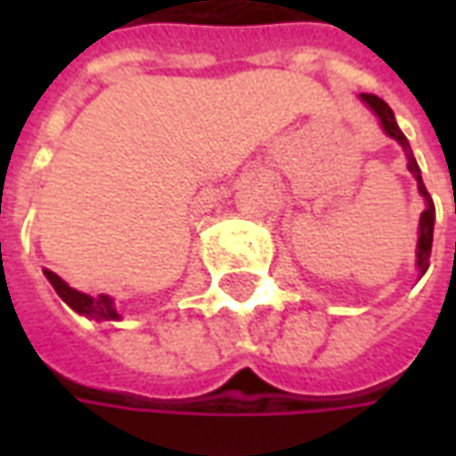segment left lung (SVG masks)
Wrapping results in <instances>:
<instances>
[{"label":"left lung","instance_id":"left-lung-1","mask_svg":"<svg viewBox=\"0 0 456 456\" xmlns=\"http://www.w3.org/2000/svg\"><path fill=\"white\" fill-rule=\"evenodd\" d=\"M362 102L376 114V119L381 124V129L386 131V136H391L403 146L405 151V159H408V170L412 173V178L418 180V192L425 200V209H422L420 215V224H418V248H415V266H418V273L425 276V271L430 266V251H432V232H435V205H432V198L428 188H425V183H422L420 175V166H418V160L412 156L411 143L405 139V134L398 126V121H395V114L388 104L383 102L381 97H376V94H362Z\"/></svg>","mask_w":456,"mask_h":456}]
</instances>
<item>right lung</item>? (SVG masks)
<instances>
[{
  "label": "right lung",
  "mask_w": 456,
  "mask_h": 456,
  "mask_svg": "<svg viewBox=\"0 0 456 456\" xmlns=\"http://www.w3.org/2000/svg\"><path fill=\"white\" fill-rule=\"evenodd\" d=\"M45 278L51 281V286L53 290L61 296L65 305L73 307L77 315L90 317V320H97V322H117L121 320V315L117 313V307H114V297L112 296H87V293H80V290H75L65 283L63 278L53 273V271H44Z\"/></svg>",
  "instance_id": "right-lung-1"
}]
</instances>
